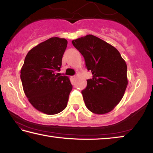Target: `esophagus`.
Returning a JSON list of instances; mask_svg holds the SVG:
<instances>
[{
	"label": "esophagus",
	"mask_w": 153,
	"mask_h": 153,
	"mask_svg": "<svg viewBox=\"0 0 153 153\" xmlns=\"http://www.w3.org/2000/svg\"><path fill=\"white\" fill-rule=\"evenodd\" d=\"M76 76H73L71 77V78L73 79H76Z\"/></svg>",
	"instance_id": "1"
}]
</instances>
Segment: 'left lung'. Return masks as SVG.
I'll return each mask as SVG.
<instances>
[{"label": "left lung", "instance_id": "left-lung-1", "mask_svg": "<svg viewBox=\"0 0 153 153\" xmlns=\"http://www.w3.org/2000/svg\"><path fill=\"white\" fill-rule=\"evenodd\" d=\"M72 44L93 75L82 91L85 105L95 114L110 112L122 99L128 86L126 61L114 46L91 34L72 40Z\"/></svg>", "mask_w": 153, "mask_h": 153}]
</instances>
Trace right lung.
I'll return each instance as SVG.
<instances>
[{
  "label": "right lung",
  "instance_id": "add662e5",
  "mask_svg": "<svg viewBox=\"0 0 153 153\" xmlns=\"http://www.w3.org/2000/svg\"><path fill=\"white\" fill-rule=\"evenodd\" d=\"M67 45L65 38H51L28 52L21 69L23 89L33 107L47 115L66 108L72 85L67 76H58Z\"/></svg>",
  "mask_w": 153,
  "mask_h": 153
}]
</instances>
